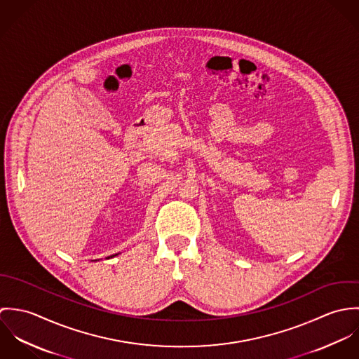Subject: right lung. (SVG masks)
I'll return each mask as SVG.
<instances>
[{"mask_svg":"<svg viewBox=\"0 0 359 359\" xmlns=\"http://www.w3.org/2000/svg\"><path fill=\"white\" fill-rule=\"evenodd\" d=\"M114 256H117V255H114ZM114 256H110V257H114ZM110 257H106V258H110Z\"/></svg>","mask_w":359,"mask_h":359,"instance_id":"obj_1","label":"right lung"}]
</instances>
